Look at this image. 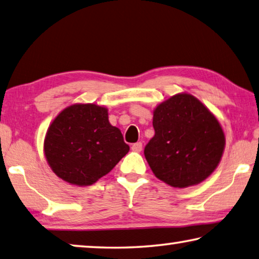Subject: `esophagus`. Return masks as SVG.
Here are the masks:
<instances>
[{
	"mask_svg": "<svg viewBox=\"0 0 259 259\" xmlns=\"http://www.w3.org/2000/svg\"><path fill=\"white\" fill-rule=\"evenodd\" d=\"M131 149L134 150V152H142L143 149V144L142 143H135L133 146H131Z\"/></svg>",
	"mask_w": 259,
	"mask_h": 259,
	"instance_id": "1",
	"label": "esophagus"
}]
</instances>
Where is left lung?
Here are the masks:
<instances>
[{
  "instance_id": "left-lung-1",
  "label": "left lung",
  "mask_w": 259,
  "mask_h": 259,
  "mask_svg": "<svg viewBox=\"0 0 259 259\" xmlns=\"http://www.w3.org/2000/svg\"><path fill=\"white\" fill-rule=\"evenodd\" d=\"M154 137L144 154L156 178L175 188L198 185L218 167L225 137L203 103L178 94L154 111Z\"/></svg>"
}]
</instances>
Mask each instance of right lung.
I'll list each match as a JSON object with an SVG mask.
<instances>
[{
  "instance_id": "add662e5",
  "label": "right lung",
  "mask_w": 259,
  "mask_h": 259,
  "mask_svg": "<svg viewBox=\"0 0 259 259\" xmlns=\"http://www.w3.org/2000/svg\"><path fill=\"white\" fill-rule=\"evenodd\" d=\"M53 172L76 186H91L129 152L120 129L111 125L107 109L74 104L52 122L44 143Z\"/></svg>"
}]
</instances>
